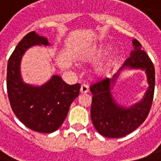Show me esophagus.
<instances>
[{"instance_id":"34e87169","label":"esophagus","mask_w":161,"mask_h":161,"mask_svg":"<svg viewBox=\"0 0 161 161\" xmlns=\"http://www.w3.org/2000/svg\"><path fill=\"white\" fill-rule=\"evenodd\" d=\"M80 92L82 93H86L88 92V86L85 83H83L81 85V88H80Z\"/></svg>"}]
</instances>
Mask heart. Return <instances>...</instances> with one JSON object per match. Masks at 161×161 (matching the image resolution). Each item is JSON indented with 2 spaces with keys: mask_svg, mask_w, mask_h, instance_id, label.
Returning a JSON list of instances; mask_svg holds the SVG:
<instances>
[{
  "mask_svg": "<svg viewBox=\"0 0 161 161\" xmlns=\"http://www.w3.org/2000/svg\"><path fill=\"white\" fill-rule=\"evenodd\" d=\"M104 52H105V50H103V49H102V48L93 50V51L90 54H88V55L86 57L85 59H90V58H98V57H100V56L103 55V54L104 53ZM99 72H101V73H107L108 65L102 66L101 68H99Z\"/></svg>",
  "mask_w": 161,
  "mask_h": 161,
  "instance_id": "1",
  "label": "heart"
}]
</instances>
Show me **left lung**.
<instances>
[{
    "instance_id": "1",
    "label": "left lung",
    "mask_w": 161,
    "mask_h": 161,
    "mask_svg": "<svg viewBox=\"0 0 161 161\" xmlns=\"http://www.w3.org/2000/svg\"><path fill=\"white\" fill-rule=\"evenodd\" d=\"M134 50L112 79L103 78L90 86L93 94L91 119L99 134L108 138H121L135 130L144 123L152 105L155 91V67L136 39L132 41ZM124 68H140L146 71L149 88L142 100L130 108L118 105L112 97V86Z\"/></svg>"
}]
</instances>
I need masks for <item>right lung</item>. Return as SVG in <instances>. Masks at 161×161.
<instances>
[{
  "label": "right lung",
  "instance_id": "add662e5",
  "mask_svg": "<svg viewBox=\"0 0 161 161\" xmlns=\"http://www.w3.org/2000/svg\"><path fill=\"white\" fill-rule=\"evenodd\" d=\"M35 45H50L47 38L31 31L16 47L8 60L6 88L12 111L31 130L53 133L63 125L69 107L79 94L80 84L68 85L58 75L40 87L26 84L20 72L21 58Z\"/></svg>",
  "mask_w": 161,
  "mask_h": 161
}]
</instances>
